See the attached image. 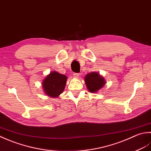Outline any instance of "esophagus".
Here are the masks:
<instances>
[{
  "label": "esophagus",
  "instance_id": "1",
  "mask_svg": "<svg viewBox=\"0 0 151 151\" xmlns=\"http://www.w3.org/2000/svg\"><path fill=\"white\" fill-rule=\"evenodd\" d=\"M73 77H74V78H78L79 77V73H73Z\"/></svg>",
  "mask_w": 151,
  "mask_h": 151
}]
</instances>
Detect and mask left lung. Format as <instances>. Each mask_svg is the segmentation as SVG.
I'll return each mask as SVG.
<instances>
[{
	"instance_id": "1",
	"label": "left lung",
	"mask_w": 151,
	"mask_h": 151,
	"mask_svg": "<svg viewBox=\"0 0 151 151\" xmlns=\"http://www.w3.org/2000/svg\"><path fill=\"white\" fill-rule=\"evenodd\" d=\"M85 82L87 89L92 93H96L106 84L105 79L97 72H91L87 74L85 78Z\"/></svg>"
}]
</instances>
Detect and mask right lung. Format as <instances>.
Masks as SVG:
<instances>
[{
  "mask_svg": "<svg viewBox=\"0 0 151 151\" xmlns=\"http://www.w3.org/2000/svg\"><path fill=\"white\" fill-rule=\"evenodd\" d=\"M67 81L65 75L60 74L56 71L51 72L42 81V87L45 94L57 98L63 93Z\"/></svg>",
  "mask_w": 151,
  "mask_h": 151,
  "instance_id": "obj_1",
  "label": "right lung"
}]
</instances>
